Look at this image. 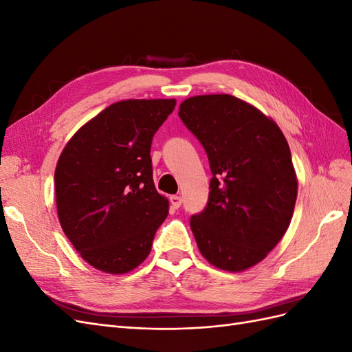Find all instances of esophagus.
<instances>
[{"instance_id":"34e87169","label":"esophagus","mask_w":352,"mask_h":352,"mask_svg":"<svg viewBox=\"0 0 352 352\" xmlns=\"http://www.w3.org/2000/svg\"><path fill=\"white\" fill-rule=\"evenodd\" d=\"M170 206H172V208L177 210L180 206H182V198L179 195H172L170 197Z\"/></svg>"}]
</instances>
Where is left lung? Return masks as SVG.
I'll list each match as a JSON object with an SVG mask.
<instances>
[{
  "mask_svg": "<svg viewBox=\"0 0 352 352\" xmlns=\"http://www.w3.org/2000/svg\"><path fill=\"white\" fill-rule=\"evenodd\" d=\"M179 117L212 173L207 207L190 217L198 248L217 269L247 270L289 228L298 194L289 145L278 124L233 95L188 98Z\"/></svg>",
  "mask_w": 352,
  "mask_h": 352,
  "instance_id": "obj_1",
  "label": "left lung"
}]
</instances>
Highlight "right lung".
I'll return each mask as SVG.
<instances>
[{
  "instance_id": "obj_1",
  "label": "right lung",
  "mask_w": 352,
  "mask_h": 352,
  "mask_svg": "<svg viewBox=\"0 0 352 352\" xmlns=\"http://www.w3.org/2000/svg\"><path fill=\"white\" fill-rule=\"evenodd\" d=\"M176 100L109 105L72 136L54 173L63 232L80 257L104 273L138 267L151 251L168 201L153 180V136Z\"/></svg>"
}]
</instances>
